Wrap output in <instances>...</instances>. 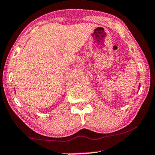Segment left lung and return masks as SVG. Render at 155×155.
I'll use <instances>...</instances> for the list:
<instances>
[{
    "mask_svg": "<svg viewBox=\"0 0 155 155\" xmlns=\"http://www.w3.org/2000/svg\"><path fill=\"white\" fill-rule=\"evenodd\" d=\"M139 88H140V86H139Z\"/></svg>",
    "mask_w": 155,
    "mask_h": 155,
    "instance_id": "left-lung-1",
    "label": "left lung"
}]
</instances>
